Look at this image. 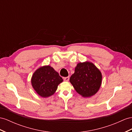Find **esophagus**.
<instances>
[{"label": "esophagus", "mask_w": 132, "mask_h": 132, "mask_svg": "<svg viewBox=\"0 0 132 132\" xmlns=\"http://www.w3.org/2000/svg\"><path fill=\"white\" fill-rule=\"evenodd\" d=\"M63 80L65 81H69V77H63Z\"/></svg>", "instance_id": "obj_1"}]
</instances>
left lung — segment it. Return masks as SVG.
I'll return each instance as SVG.
<instances>
[{
	"label": "left lung",
	"instance_id": "1",
	"mask_svg": "<svg viewBox=\"0 0 132 132\" xmlns=\"http://www.w3.org/2000/svg\"><path fill=\"white\" fill-rule=\"evenodd\" d=\"M70 82L76 92L82 97H91L98 92L102 82L100 71L92 62L86 61L77 64Z\"/></svg>",
	"mask_w": 132,
	"mask_h": 132
}]
</instances>
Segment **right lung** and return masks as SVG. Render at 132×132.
<instances>
[{
    "instance_id": "right-lung-1",
    "label": "right lung",
    "mask_w": 132,
    "mask_h": 132,
    "mask_svg": "<svg viewBox=\"0 0 132 132\" xmlns=\"http://www.w3.org/2000/svg\"><path fill=\"white\" fill-rule=\"evenodd\" d=\"M63 79L51 66H43L37 69L31 79L33 88L42 97H48L54 94Z\"/></svg>"
}]
</instances>
